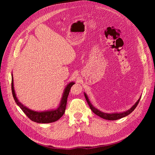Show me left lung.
I'll return each instance as SVG.
<instances>
[{
    "label": "left lung",
    "mask_w": 155,
    "mask_h": 155,
    "mask_svg": "<svg viewBox=\"0 0 155 155\" xmlns=\"http://www.w3.org/2000/svg\"><path fill=\"white\" fill-rule=\"evenodd\" d=\"M84 95H85V99L87 101V104H88L89 107H90L91 109L92 110V111L95 114L97 115L98 116L101 117V118L105 119V120H118L120 118H122L124 117H125L126 116L129 115V114H130L134 109L135 108L137 107V106L138 105V103L140 101V97L139 98V100L136 102V104L130 108V109H129L128 110H127L125 112H120V113H111V114H108V113H105V112H103L100 110H98L96 108H95L94 107H93V105L91 104V103L89 101L88 98L87 96V94L85 93H84Z\"/></svg>",
    "instance_id": "obj_1"
}]
</instances>
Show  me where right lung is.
Here are the masks:
<instances>
[{"label": "right lung", "instance_id": "1", "mask_svg": "<svg viewBox=\"0 0 155 155\" xmlns=\"http://www.w3.org/2000/svg\"><path fill=\"white\" fill-rule=\"evenodd\" d=\"M74 82H70L67 85L63 94L61 100L59 107L57 109L55 110L53 109L43 112H37L28 109V108H27L24 105H22L20 101H18L15 94V90H14L13 78V75H12V91L13 97L14 100H15L16 104L31 121L40 124H48L54 122V121L58 120L60 118H61V116L64 113L65 109H66L67 98L69 94L70 88H71L72 86L74 85Z\"/></svg>", "mask_w": 155, "mask_h": 155}]
</instances>
